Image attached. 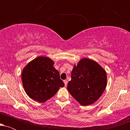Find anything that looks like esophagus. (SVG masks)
Returning <instances> with one entry per match:
<instances>
[{
	"label": "esophagus",
	"instance_id": "34e87169",
	"mask_svg": "<svg viewBox=\"0 0 130 130\" xmlns=\"http://www.w3.org/2000/svg\"><path fill=\"white\" fill-rule=\"evenodd\" d=\"M63 83H64V84H65V86H67V83H68V82H67V80H63Z\"/></svg>",
	"mask_w": 130,
	"mask_h": 130
}]
</instances>
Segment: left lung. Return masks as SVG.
Wrapping results in <instances>:
<instances>
[{"mask_svg": "<svg viewBox=\"0 0 130 130\" xmlns=\"http://www.w3.org/2000/svg\"><path fill=\"white\" fill-rule=\"evenodd\" d=\"M67 90L82 106L97 101L107 85L106 71L97 62L87 58L82 59L74 65Z\"/></svg>", "mask_w": 130, "mask_h": 130, "instance_id": "1", "label": "left lung"}]
</instances>
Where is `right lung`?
<instances>
[{"label": "right lung", "instance_id": "1", "mask_svg": "<svg viewBox=\"0 0 130 130\" xmlns=\"http://www.w3.org/2000/svg\"><path fill=\"white\" fill-rule=\"evenodd\" d=\"M54 62L47 57L40 56L30 62L22 72L25 92L34 100L44 103L52 98L60 87L65 86Z\"/></svg>", "mask_w": 130, "mask_h": 130}]
</instances>
